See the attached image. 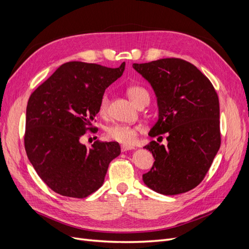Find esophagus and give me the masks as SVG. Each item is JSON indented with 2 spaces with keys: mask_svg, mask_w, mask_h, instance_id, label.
<instances>
[{
  "mask_svg": "<svg viewBox=\"0 0 249 249\" xmlns=\"http://www.w3.org/2000/svg\"><path fill=\"white\" fill-rule=\"evenodd\" d=\"M135 147L134 146H130V145H122V147H120V149H122V152L123 153H124V152H126V150H132V149H134Z\"/></svg>",
  "mask_w": 249,
  "mask_h": 249,
  "instance_id": "obj_1",
  "label": "esophagus"
}]
</instances>
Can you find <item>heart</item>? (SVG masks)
Returning a JSON list of instances; mask_svg holds the SVG:
<instances>
[{"instance_id":"heart-1","label":"heart","mask_w":249,"mask_h":249,"mask_svg":"<svg viewBox=\"0 0 249 249\" xmlns=\"http://www.w3.org/2000/svg\"><path fill=\"white\" fill-rule=\"evenodd\" d=\"M126 93L137 106H139V105H141L144 101L149 100V95L146 90L137 85H132L127 87ZM108 105L109 97L107 93H105L101 97L99 105V113L101 115L106 114L108 111ZM139 132V126L124 124H114L109 125L106 129V136L110 140L116 141L118 143H123L124 145H131L137 140Z\"/></svg>"}]
</instances>
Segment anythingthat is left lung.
<instances>
[{
  "mask_svg": "<svg viewBox=\"0 0 249 249\" xmlns=\"http://www.w3.org/2000/svg\"><path fill=\"white\" fill-rule=\"evenodd\" d=\"M133 67L157 95L159 119L148 135L166 133L168 141L160 145L153 140L144 146L155 162L143 175V182L161 194L185 193L205 178L221 144L216 90L196 66L179 58L134 63Z\"/></svg>",
  "mask_w": 249,
  "mask_h": 249,
  "instance_id": "1",
  "label": "left lung"
}]
</instances>
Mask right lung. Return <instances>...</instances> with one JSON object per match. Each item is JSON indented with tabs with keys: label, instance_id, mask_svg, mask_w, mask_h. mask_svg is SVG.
I'll list each match as a JSON object with an SVG mask.
<instances>
[{
	"label": "right lung",
	"instance_id": "right-lung-1",
	"mask_svg": "<svg viewBox=\"0 0 249 249\" xmlns=\"http://www.w3.org/2000/svg\"><path fill=\"white\" fill-rule=\"evenodd\" d=\"M124 66L67 62L30 95L25 149L37 175L54 192L87 197L103 185L110 162L120 155L117 142L96 140L88 148L80 138L97 130L92 124L101 97Z\"/></svg>",
	"mask_w": 249,
	"mask_h": 249
}]
</instances>
